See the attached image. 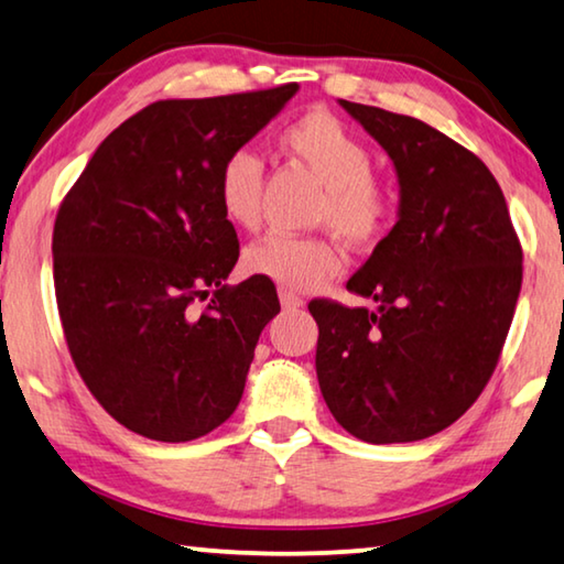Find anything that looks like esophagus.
I'll use <instances>...</instances> for the list:
<instances>
[{
    "label": "esophagus",
    "instance_id": "esophagus-1",
    "mask_svg": "<svg viewBox=\"0 0 564 564\" xmlns=\"http://www.w3.org/2000/svg\"><path fill=\"white\" fill-rule=\"evenodd\" d=\"M279 299H281L283 311H299V308L306 306V303H303V299L293 296V293H289V291H279Z\"/></svg>",
    "mask_w": 564,
    "mask_h": 564
}]
</instances>
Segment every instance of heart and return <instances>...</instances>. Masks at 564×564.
<instances>
[{
    "label": "heart",
    "instance_id": "obj_1",
    "mask_svg": "<svg viewBox=\"0 0 564 564\" xmlns=\"http://www.w3.org/2000/svg\"><path fill=\"white\" fill-rule=\"evenodd\" d=\"M281 148L299 158L326 185L318 223L330 226L346 243L369 246L379 240L391 218V195L371 175V153L334 115L314 110L281 132ZM263 165L250 150H234L218 170V205L236 228L253 230L261 223ZM250 273L281 291H314L336 279L344 268L338 248L324 238L265 236L246 250Z\"/></svg>",
    "mask_w": 564,
    "mask_h": 564
}]
</instances>
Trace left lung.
<instances>
[{
    "instance_id": "left-lung-1",
    "label": "left lung",
    "mask_w": 564,
    "mask_h": 564,
    "mask_svg": "<svg viewBox=\"0 0 564 564\" xmlns=\"http://www.w3.org/2000/svg\"><path fill=\"white\" fill-rule=\"evenodd\" d=\"M387 150L399 220L346 289L377 308L311 301L316 377L356 440L419 442L475 404L522 289V248L495 175L409 115L338 100Z\"/></svg>"
}]
</instances>
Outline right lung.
Segmentation results:
<instances>
[{"instance_id":"add662e5","label":"right lung","mask_w":564,"mask_h":564,"mask_svg":"<svg viewBox=\"0 0 564 564\" xmlns=\"http://www.w3.org/2000/svg\"><path fill=\"white\" fill-rule=\"evenodd\" d=\"M299 85L163 100L124 120L62 200L55 293L79 377L115 422L155 442H191L234 414L258 336L281 311L238 261L216 181ZM214 299L205 310L197 301Z\"/></svg>"}]
</instances>
